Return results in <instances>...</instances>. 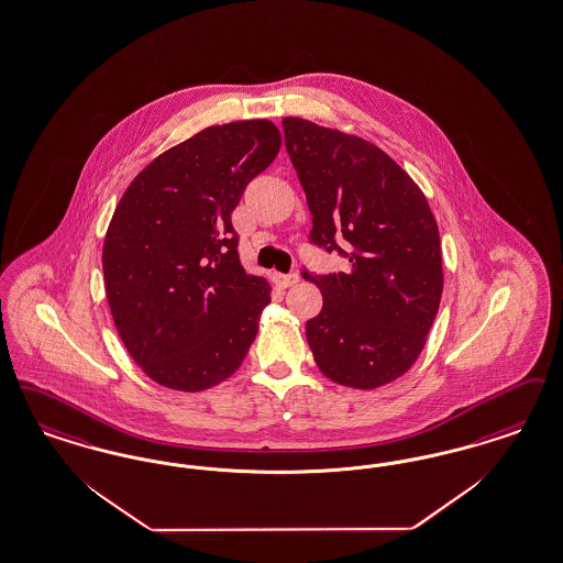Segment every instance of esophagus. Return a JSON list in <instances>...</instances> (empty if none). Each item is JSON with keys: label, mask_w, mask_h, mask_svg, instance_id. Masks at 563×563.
Listing matches in <instances>:
<instances>
[{"label": "esophagus", "mask_w": 563, "mask_h": 563, "mask_svg": "<svg viewBox=\"0 0 563 563\" xmlns=\"http://www.w3.org/2000/svg\"><path fill=\"white\" fill-rule=\"evenodd\" d=\"M272 280L278 289H289V287L299 283V276L297 274H274Z\"/></svg>", "instance_id": "1"}]
</instances>
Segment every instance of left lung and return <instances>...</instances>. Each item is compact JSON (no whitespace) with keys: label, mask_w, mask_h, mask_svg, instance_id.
Listing matches in <instances>:
<instances>
[{"label":"left lung","mask_w":563,"mask_h":563,"mask_svg":"<svg viewBox=\"0 0 563 563\" xmlns=\"http://www.w3.org/2000/svg\"><path fill=\"white\" fill-rule=\"evenodd\" d=\"M283 130L312 213L310 241L350 260L338 274L301 272L322 292L320 314L306 324L310 350L331 382L377 389L415 364L438 314L435 218L379 146L299 117H285Z\"/></svg>","instance_id":"left-lung-1"}]
</instances>
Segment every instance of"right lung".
<instances>
[{"mask_svg":"<svg viewBox=\"0 0 563 563\" xmlns=\"http://www.w3.org/2000/svg\"><path fill=\"white\" fill-rule=\"evenodd\" d=\"M268 119L211 125L148 163L123 192L102 271L117 333L158 385L202 391L245 361L271 285L247 274L230 216L280 151Z\"/></svg>","mask_w":563,"mask_h":563,"instance_id":"1","label":"right lung"}]
</instances>
